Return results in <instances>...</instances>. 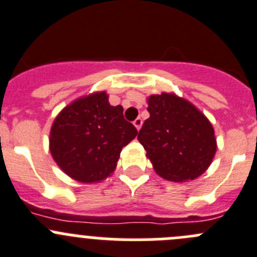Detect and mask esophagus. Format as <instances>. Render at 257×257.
<instances>
[{"mask_svg":"<svg viewBox=\"0 0 257 257\" xmlns=\"http://www.w3.org/2000/svg\"><path fill=\"white\" fill-rule=\"evenodd\" d=\"M134 124H135V127H136V128H138V130H140L141 126H143V119H141L140 117H138V118H136L135 121H134Z\"/></svg>","mask_w":257,"mask_h":257,"instance_id":"obj_1","label":"esophagus"}]
</instances>
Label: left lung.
Instances as JSON below:
<instances>
[{
  "instance_id": "obj_1",
  "label": "left lung",
  "mask_w": 257,
  "mask_h": 257,
  "mask_svg": "<svg viewBox=\"0 0 257 257\" xmlns=\"http://www.w3.org/2000/svg\"><path fill=\"white\" fill-rule=\"evenodd\" d=\"M150 117L139 131L154 169L172 182L193 180L203 174L216 154L211 122L192 103L174 94L148 99Z\"/></svg>"
}]
</instances>
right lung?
<instances>
[{
	"label": "right lung",
	"instance_id": "1",
	"mask_svg": "<svg viewBox=\"0 0 257 257\" xmlns=\"http://www.w3.org/2000/svg\"><path fill=\"white\" fill-rule=\"evenodd\" d=\"M138 130L111 106L104 92L65 107L50 131V151L63 172L82 183L99 182L114 170L123 146Z\"/></svg>",
	"mask_w": 257,
	"mask_h": 257
}]
</instances>
